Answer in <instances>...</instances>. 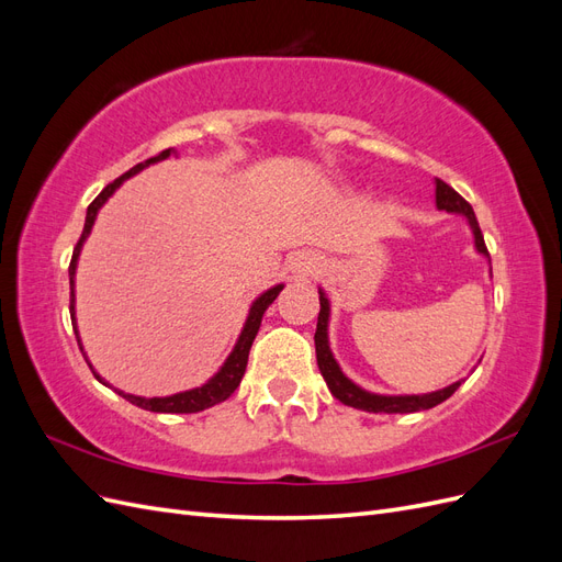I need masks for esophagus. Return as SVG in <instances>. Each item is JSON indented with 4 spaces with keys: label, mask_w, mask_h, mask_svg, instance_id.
Returning a JSON list of instances; mask_svg holds the SVG:
<instances>
[{
    "label": "esophagus",
    "mask_w": 562,
    "mask_h": 562,
    "mask_svg": "<svg viewBox=\"0 0 562 562\" xmlns=\"http://www.w3.org/2000/svg\"><path fill=\"white\" fill-rule=\"evenodd\" d=\"M314 269H316V260L310 258V255H300V258L293 262V271H297L300 277L310 274V271H314Z\"/></svg>",
    "instance_id": "1"
}]
</instances>
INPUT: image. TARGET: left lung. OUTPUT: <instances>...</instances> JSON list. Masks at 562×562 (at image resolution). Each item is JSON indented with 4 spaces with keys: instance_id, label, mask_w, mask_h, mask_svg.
Here are the masks:
<instances>
[{
    "instance_id": "1",
    "label": "left lung",
    "mask_w": 562,
    "mask_h": 562,
    "mask_svg": "<svg viewBox=\"0 0 562 562\" xmlns=\"http://www.w3.org/2000/svg\"><path fill=\"white\" fill-rule=\"evenodd\" d=\"M436 206L440 211H448V213H462L467 215L469 225L473 229V239H475V248L479 252L487 255V246L483 239V232L479 227V220H475V213L471 209V203L462 196L457 194L452 187L443 180H436ZM318 302H321V312H318V323H316V335H314V342H316V363L323 380H326L330 394L345 405L351 407H359V411L366 413H419V411H429V407L438 405L448 401L454 391L459 389L462 382H454L446 389L434 391V394H424V396H380V394H370V391L356 386L349 378H345V372L339 370L337 361L333 359L330 347H328V314H330V304L318 291Z\"/></svg>"
}]
</instances>
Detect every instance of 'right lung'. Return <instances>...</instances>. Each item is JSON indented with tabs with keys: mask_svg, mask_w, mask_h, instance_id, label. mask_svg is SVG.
I'll return each instance as SVG.
<instances>
[{
	"mask_svg": "<svg viewBox=\"0 0 562 562\" xmlns=\"http://www.w3.org/2000/svg\"><path fill=\"white\" fill-rule=\"evenodd\" d=\"M173 149H164L159 151L157 157H149L147 161L133 166L131 171H126L124 176H119L114 182H110L103 192H100L91 203H89V211H87V223H83V232L79 236V241L75 246V252H72V260H70V316L75 318V269H77V258H79V250H81V244L83 239H87L91 227H93V220L98 215V209L103 206V203L108 201V196L116 190L119 184H122L126 178L135 176L138 171H143L145 166L155 164V161H161L166 159L168 155H171ZM283 291V285H274L269 288L267 293H262L258 300L252 302V307L248 312V321L246 326L239 335V342H236L234 351L229 353V359L225 361V366L217 370V375L211 378L203 386H196V389H190V391H182V394H176V396H166V398H140V396H131V394H124V391H116L119 396H124L126 401H131L133 405L143 407V411H151V413H199V411H206V407L225 401L234 394V389L239 386L244 372H246V363H248V353H250V347H252V339L255 335H258L260 330V323H262V314L267 312V307L271 302H274L279 297V293ZM75 328V335H77V323H72ZM79 342V337H77ZM79 349H81V342H79ZM91 366V363H89ZM95 380H100L98 372H93ZM103 382V380H100ZM108 384V382H103Z\"/></svg>",
	"mask_w": 562,
	"mask_h": 562,
	"instance_id": "right-lung-1",
	"label": "right lung"
}]
</instances>
